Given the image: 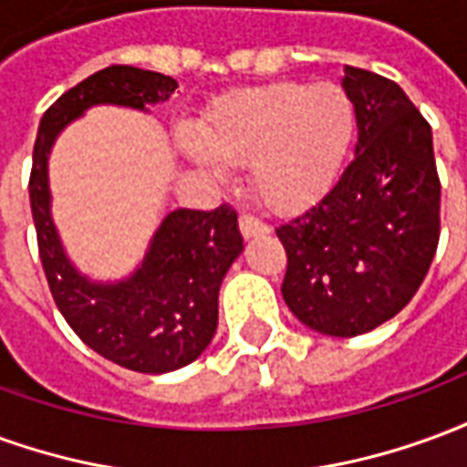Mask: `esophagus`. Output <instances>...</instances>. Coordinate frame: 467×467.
<instances>
[{"instance_id":"34e87169","label":"esophagus","mask_w":467,"mask_h":467,"mask_svg":"<svg viewBox=\"0 0 467 467\" xmlns=\"http://www.w3.org/2000/svg\"><path fill=\"white\" fill-rule=\"evenodd\" d=\"M240 233H243L244 240H253V237H260V234L270 233V227L260 223V220L250 217V214H243V217H240Z\"/></svg>"}]
</instances>
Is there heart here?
Segmentation results:
<instances>
[{
    "label": "heart",
    "instance_id": "heart-1",
    "mask_svg": "<svg viewBox=\"0 0 467 467\" xmlns=\"http://www.w3.org/2000/svg\"><path fill=\"white\" fill-rule=\"evenodd\" d=\"M352 134L355 107L343 87L277 82L213 107L200 137H180V150L214 177H223L224 164H247L257 200L273 213L293 214L333 187Z\"/></svg>",
    "mask_w": 467,
    "mask_h": 467
}]
</instances>
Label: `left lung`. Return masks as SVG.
I'll return each instance as SVG.
<instances>
[{
	"mask_svg": "<svg viewBox=\"0 0 467 467\" xmlns=\"http://www.w3.org/2000/svg\"><path fill=\"white\" fill-rule=\"evenodd\" d=\"M358 119L340 180L275 233L287 253L283 297L315 333L355 337L410 303L441 237L432 130L400 87L345 67Z\"/></svg>",
	"mask_w": 467,
	"mask_h": 467,
	"instance_id": "8db88e82",
	"label": "left lung"
}]
</instances>
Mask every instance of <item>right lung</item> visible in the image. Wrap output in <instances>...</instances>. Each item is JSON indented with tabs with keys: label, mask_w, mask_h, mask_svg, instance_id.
I'll list each match as a JSON object with an SVG mask.
<instances>
[{
	"label": "right lung",
	"mask_w": 467,
	"mask_h": 467,
	"mask_svg": "<svg viewBox=\"0 0 467 467\" xmlns=\"http://www.w3.org/2000/svg\"><path fill=\"white\" fill-rule=\"evenodd\" d=\"M172 77L107 67L49 107L39 122L29 202L39 257L59 313L82 343L127 370L162 375L194 362L217 330V295L224 275L243 254V234L233 207L213 213L172 210L150 237L144 257L119 280H95L82 273L57 230L49 190V154L67 127L92 107H147L174 95Z\"/></svg>",
	"instance_id": "1"
}]
</instances>
